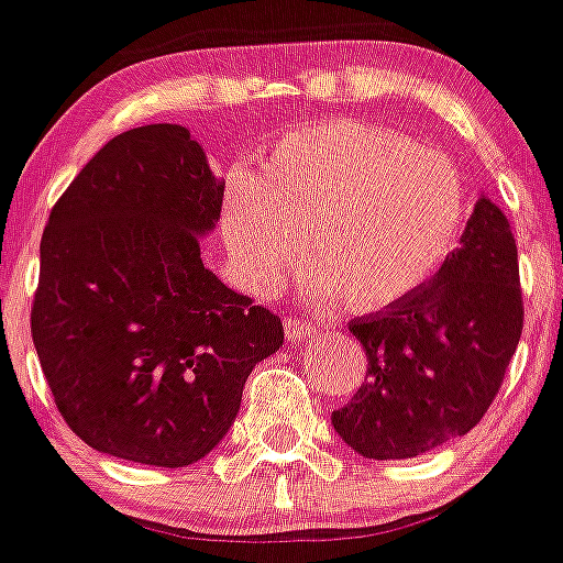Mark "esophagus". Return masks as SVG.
Listing matches in <instances>:
<instances>
[{
  "label": "esophagus",
  "mask_w": 563,
  "mask_h": 563,
  "mask_svg": "<svg viewBox=\"0 0 563 563\" xmlns=\"http://www.w3.org/2000/svg\"><path fill=\"white\" fill-rule=\"evenodd\" d=\"M285 334H287V340L301 342V340H307L309 334H314V329H312V325L307 323V320L287 318V320H285Z\"/></svg>",
  "instance_id": "34e87169"
}]
</instances>
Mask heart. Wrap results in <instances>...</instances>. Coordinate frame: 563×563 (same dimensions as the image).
<instances>
[{
    "mask_svg": "<svg viewBox=\"0 0 563 563\" xmlns=\"http://www.w3.org/2000/svg\"><path fill=\"white\" fill-rule=\"evenodd\" d=\"M218 221L249 290L282 285L303 234L312 254L303 292L376 312L417 290L445 260L462 223V185L445 154L331 118L267 143L260 170L232 165Z\"/></svg>",
    "mask_w": 563,
    "mask_h": 563,
    "instance_id": "1",
    "label": "heart"
}]
</instances>
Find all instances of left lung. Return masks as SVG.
<instances>
[{
  "instance_id": "1",
  "label": "left lung",
  "mask_w": 563,
  "mask_h": 563,
  "mask_svg": "<svg viewBox=\"0 0 563 563\" xmlns=\"http://www.w3.org/2000/svg\"><path fill=\"white\" fill-rule=\"evenodd\" d=\"M367 378L331 426L365 459H415L464 437L500 389L522 334L517 243L489 196L431 282L351 320Z\"/></svg>"
}]
</instances>
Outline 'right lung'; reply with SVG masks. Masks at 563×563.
I'll use <instances>...</instances> for the list:
<instances>
[{"mask_svg": "<svg viewBox=\"0 0 563 563\" xmlns=\"http://www.w3.org/2000/svg\"><path fill=\"white\" fill-rule=\"evenodd\" d=\"M221 181L190 130L121 132L79 170L41 240L32 342L85 445L187 467L227 437L282 318L201 262Z\"/></svg>", "mask_w": 563, "mask_h": 563, "instance_id": "right-lung-1", "label": "right lung"}]
</instances>
